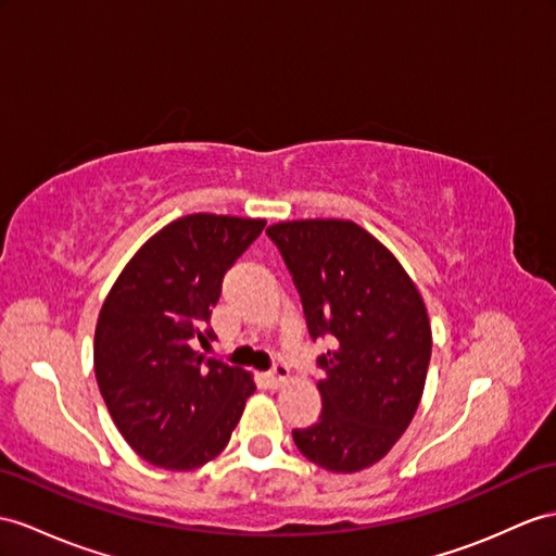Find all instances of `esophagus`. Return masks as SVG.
I'll list each match as a JSON object with an SVG mask.
<instances>
[{"instance_id":"34e87169","label":"esophagus","mask_w":556,"mask_h":556,"mask_svg":"<svg viewBox=\"0 0 556 556\" xmlns=\"http://www.w3.org/2000/svg\"><path fill=\"white\" fill-rule=\"evenodd\" d=\"M266 380H268V384L274 387V389H278V387H282V384H288V380H290V368H288V365L278 363V365H274V370H270V372L266 375Z\"/></svg>"}]
</instances>
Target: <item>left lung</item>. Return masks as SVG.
<instances>
[{
    "label": "left lung",
    "instance_id": "left-lung-1",
    "mask_svg": "<svg viewBox=\"0 0 556 556\" xmlns=\"http://www.w3.org/2000/svg\"><path fill=\"white\" fill-rule=\"evenodd\" d=\"M266 233L302 294L311 337H332L318 361L320 422L292 431L296 448L334 473L368 469L422 399L431 358L422 294L394 252L349 219L280 222Z\"/></svg>",
    "mask_w": 556,
    "mask_h": 556
}]
</instances>
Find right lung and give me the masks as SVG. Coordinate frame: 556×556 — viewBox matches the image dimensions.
I'll list each match as a JSON object with an SVG mask.
<instances>
[{"label":"right lung","instance_id":"right-lung-1","mask_svg":"<svg viewBox=\"0 0 556 556\" xmlns=\"http://www.w3.org/2000/svg\"><path fill=\"white\" fill-rule=\"evenodd\" d=\"M266 219L188 214L131 256L99 311L93 372L117 431L146 463L198 469L219 455L254 394L252 372L207 358L222 280Z\"/></svg>","mask_w":556,"mask_h":556}]
</instances>
